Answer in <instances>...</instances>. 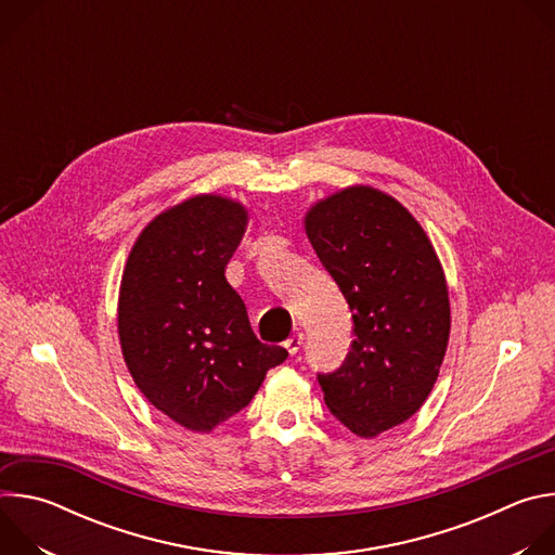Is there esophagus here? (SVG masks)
I'll list each match as a JSON object with an SVG mask.
<instances>
[{"mask_svg":"<svg viewBox=\"0 0 555 555\" xmlns=\"http://www.w3.org/2000/svg\"><path fill=\"white\" fill-rule=\"evenodd\" d=\"M300 345H302V334H294L292 338L285 340V349H287L289 356H296L298 349H300Z\"/></svg>","mask_w":555,"mask_h":555,"instance_id":"obj_1","label":"esophagus"}]
</instances>
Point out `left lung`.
I'll return each mask as SVG.
<instances>
[{
  "label": "left lung",
  "instance_id": "1",
  "mask_svg": "<svg viewBox=\"0 0 555 555\" xmlns=\"http://www.w3.org/2000/svg\"><path fill=\"white\" fill-rule=\"evenodd\" d=\"M305 232L351 309L356 336L343 366L319 375L325 404L371 439L411 420L439 377L450 338L446 274L409 208L366 184L311 204Z\"/></svg>",
  "mask_w": 555,
  "mask_h": 555
}]
</instances>
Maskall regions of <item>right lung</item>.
<instances>
[{
	"label": "right lung",
	"instance_id": "add662e5",
	"mask_svg": "<svg viewBox=\"0 0 555 555\" xmlns=\"http://www.w3.org/2000/svg\"><path fill=\"white\" fill-rule=\"evenodd\" d=\"M248 208L217 193L155 215L138 234L118 292V338L144 398L176 424L210 433L257 395L287 358L263 345L225 266Z\"/></svg>",
	"mask_w": 555,
	"mask_h": 555
}]
</instances>
